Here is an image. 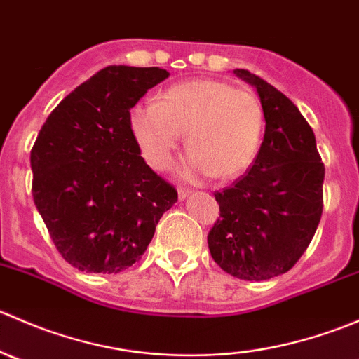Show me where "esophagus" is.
Here are the masks:
<instances>
[{"label": "esophagus", "instance_id": "1", "mask_svg": "<svg viewBox=\"0 0 359 359\" xmlns=\"http://www.w3.org/2000/svg\"><path fill=\"white\" fill-rule=\"evenodd\" d=\"M177 193H179V200H186V198H189L193 194V191L187 189V187H179Z\"/></svg>", "mask_w": 359, "mask_h": 359}]
</instances>
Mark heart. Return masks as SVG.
Here are the masks:
<instances>
[{
  "label": "heart",
  "instance_id": "1",
  "mask_svg": "<svg viewBox=\"0 0 359 359\" xmlns=\"http://www.w3.org/2000/svg\"><path fill=\"white\" fill-rule=\"evenodd\" d=\"M130 126L142 156L153 168L170 165L182 133L189 156L186 179L240 177L252 166L262 142L264 111L259 99L219 79H189L168 86L154 104L133 107Z\"/></svg>",
  "mask_w": 359,
  "mask_h": 359
}]
</instances>
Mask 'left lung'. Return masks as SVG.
Returning a JSON list of instances; mask_svg holds the SVG:
<instances>
[{
  "mask_svg": "<svg viewBox=\"0 0 359 359\" xmlns=\"http://www.w3.org/2000/svg\"><path fill=\"white\" fill-rule=\"evenodd\" d=\"M234 74L257 90L266 132L248 173L215 193L220 219L208 248L231 276L264 281L292 269L309 247L323 212L325 166L295 104L247 69Z\"/></svg>",
  "mask_w": 359,
  "mask_h": 359,
  "instance_id": "8db88e82",
  "label": "left lung"
}]
</instances>
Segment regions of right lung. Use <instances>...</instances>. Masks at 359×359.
Instances as JSON below:
<instances>
[{
  "label": "right lung",
  "instance_id": "obj_1",
  "mask_svg": "<svg viewBox=\"0 0 359 359\" xmlns=\"http://www.w3.org/2000/svg\"><path fill=\"white\" fill-rule=\"evenodd\" d=\"M170 76L109 66L52 111L31 151L32 198L60 255L85 273L116 274L146 252L177 191L140 156L130 109Z\"/></svg>",
  "mask_w": 359,
  "mask_h": 359
}]
</instances>
